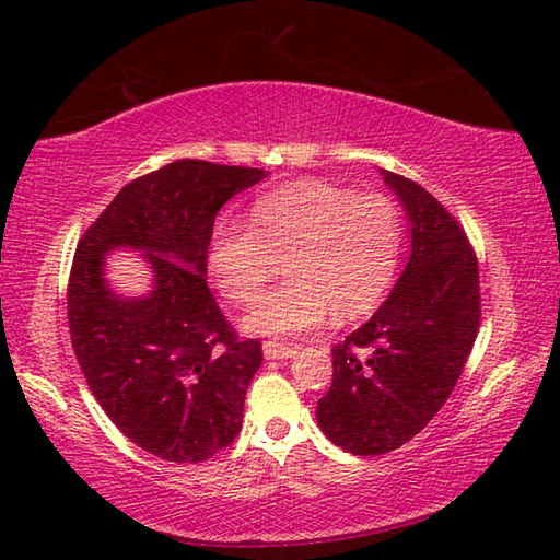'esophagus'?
I'll use <instances>...</instances> for the list:
<instances>
[{"instance_id":"esophagus-1","label":"esophagus","mask_w":560,"mask_h":560,"mask_svg":"<svg viewBox=\"0 0 560 560\" xmlns=\"http://www.w3.org/2000/svg\"><path fill=\"white\" fill-rule=\"evenodd\" d=\"M264 355H267L269 360H287V358L296 355V348L277 343V340H267V343H264Z\"/></svg>"}]
</instances>
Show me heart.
Here are the masks:
<instances>
[{
	"label": "heart",
	"mask_w": 560,
	"mask_h": 560,
	"mask_svg": "<svg viewBox=\"0 0 560 560\" xmlns=\"http://www.w3.org/2000/svg\"><path fill=\"white\" fill-rule=\"evenodd\" d=\"M402 246L397 207L383 195H355L316 179L259 195L249 224L220 222L210 242L212 281L232 303H249L287 257L289 281L242 318L259 336H293L334 314L375 308L395 277Z\"/></svg>",
	"instance_id": "obj_1"
}]
</instances>
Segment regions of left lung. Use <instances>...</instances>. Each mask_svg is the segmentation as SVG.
<instances>
[{"instance_id":"8db88e82","label":"left lung","mask_w":560,"mask_h":560,"mask_svg":"<svg viewBox=\"0 0 560 560\" xmlns=\"http://www.w3.org/2000/svg\"><path fill=\"white\" fill-rule=\"evenodd\" d=\"M410 220V259L368 324L334 346L318 428L360 457L402 447L447 402L477 340L479 267L459 222L412 179L383 170Z\"/></svg>"}]
</instances>
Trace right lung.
Listing matches in <instances>:
<instances>
[{"instance_id": "obj_1", "label": "right lung", "mask_w": 560, "mask_h": 560, "mask_svg": "<svg viewBox=\"0 0 560 560\" xmlns=\"http://www.w3.org/2000/svg\"><path fill=\"white\" fill-rule=\"evenodd\" d=\"M267 173L175 160L132 179L75 246L69 328L93 397L140 450L197 464L232 444L261 365L259 340L236 338L207 289L214 217ZM147 257L154 289L120 298L105 279L110 250Z\"/></svg>"}]
</instances>
